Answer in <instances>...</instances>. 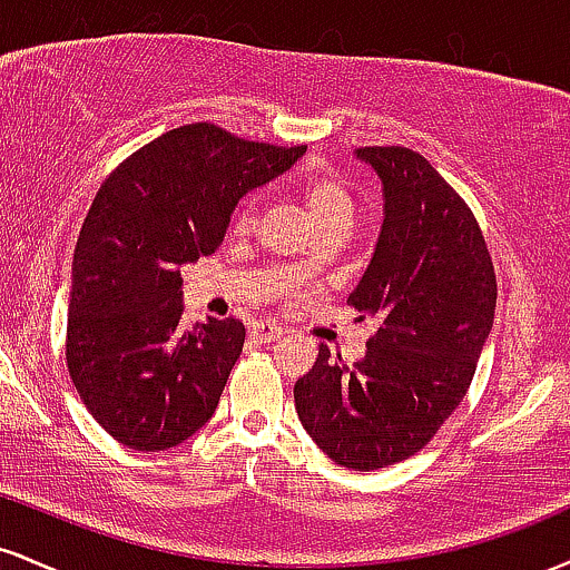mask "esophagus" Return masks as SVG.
<instances>
[{
  "mask_svg": "<svg viewBox=\"0 0 570 570\" xmlns=\"http://www.w3.org/2000/svg\"><path fill=\"white\" fill-rule=\"evenodd\" d=\"M281 335H284V330L273 322H259L252 326V337L257 340V343H276V340H281Z\"/></svg>",
  "mask_w": 570,
  "mask_h": 570,
  "instance_id": "obj_1",
  "label": "esophagus"
}]
</instances>
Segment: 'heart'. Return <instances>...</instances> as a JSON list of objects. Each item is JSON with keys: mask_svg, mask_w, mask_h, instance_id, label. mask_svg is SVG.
I'll use <instances>...</instances> for the list:
<instances>
[{"mask_svg": "<svg viewBox=\"0 0 570 570\" xmlns=\"http://www.w3.org/2000/svg\"><path fill=\"white\" fill-rule=\"evenodd\" d=\"M299 195H303L307 212H311V217L316 219V225L322 227V230L330 225H337V222H345V225H348L353 217V198L348 187H345L340 179H335V176L305 174L303 181H299ZM252 217H254V203L246 200L244 206H240L238 217H235V225L246 227L248 222H252ZM311 263L313 257L311 254H305V257L299 259V271H307Z\"/></svg>", "mask_w": 570, "mask_h": 570, "instance_id": "heart-1", "label": "heart"}]
</instances>
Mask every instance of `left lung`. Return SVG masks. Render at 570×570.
<instances>
[{
  "mask_svg": "<svg viewBox=\"0 0 570 570\" xmlns=\"http://www.w3.org/2000/svg\"><path fill=\"white\" fill-rule=\"evenodd\" d=\"M383 185L375 252L348 303L381 326L351 367L322 345L294 383L313 442L356 472L415 455L472 385L493 330L495 273L466 203L423 155L362 147Z\"/></svg>",
  "mask_w": 570,
  "mask_h": 570,
  "instance_id": "1",
  "label": "left lung"
}]
</instances>
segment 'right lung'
Here are the masks:
<instances>
[{"mask_svg": "<svg viewBox=\"0 0 570 570\" xmlns=\"http://www.w3.org/2000/svg\"><path fill=\"white\" fill-rule=\"evenodd\" d=\"M305 149L193 122L149 141L98 189L71 265L67 364L98 426L126 448H176L214 415L246 330L238 318L185 330L181 265L217 252L238 200Z\"/></svg>", "mask_w": 570, "mask_h": 570, "instance_id": "1", "label": "right lung"}]
</instances>
